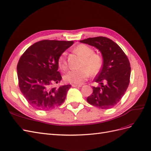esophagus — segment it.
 Wrapping results in <instances>:
<instances>
[{
    "instance_id": "obj_1",
    "label": "esophagus",
    "mask_w": 151,
    "mask_h": 151,
    "mask_svg": "<svg viewBox=\"0 0 151 151\" xmlns=\"http://www.w3.org/2000/svg\"><path fill=\"white\" fill-rule=\"evenodd\" d=\"M72 87H81V85H75V84H73L72 85Z\"/></svg>"
}]
</instances>
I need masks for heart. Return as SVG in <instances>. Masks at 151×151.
Listing matches in <instances>:
<instances>
[{
  "instance_id": "b5f03b06",
  "label": "heart",
  "mask_w": 151,
  "mask_h": 151,
  "mask_svg": "<svg viewBox=\"0 0 151 151\" xmlns=\"http://www.w3.org/2000/svg\"><path fill=\"white\" fill-rule=\"evenodd\" d=\"M75 50L83 58L81 64V66L83 67L68 71L64 76V79L70 83L80 85L88 78L90 73L94 75L99 72L103 61L101 55L94 54V50L87 45L80 44L75 47ZM58 65L64 71L67 69L68 64L65 52L61 54L59 57Z\"/></svg>"
}]
</instances>
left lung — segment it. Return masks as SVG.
<instances>
[{"label":"left lung","mask_w":151,"mask_h":151,"mask_svg":"<svg viewBox=\"0 0 151 151\" xmlns=\"http://www.w3.org/2000/svg\"><path fill=\"white\" fill-rule=\"evenodd\" d=\"M96 47L102 55L103 65L94 81L93 92L87 99L90 104L102 109L116 106L124 96L130 83L131 68L129 60L117 44L104 37L88 38L80 41Z\"/></svg>","instance_id":"8db88e82"}]
</instances>
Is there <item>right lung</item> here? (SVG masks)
<instances>
[{
	"label": "right lung",
	"instance_id": "1",
	"mask_svg": "<svg viewBox=\"0 0 151 151\" xmlns=\"http://www.w3.org/2000/svg\"><path fill=\"white\" fill-rule=\"evenodd\" d=\"M73 41L44 40L35 43L21 55L18 65V84L29 104L48 111L61 106L65 101L71 85L52 87L61 81L58 58Z\"/></svg>",
	"mask_w": 151,
	"mask_h": 151
}]
</instances>
